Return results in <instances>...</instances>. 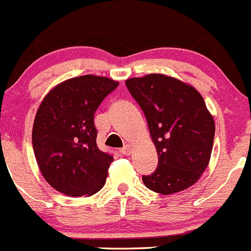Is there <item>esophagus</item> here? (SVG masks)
<instances>
[{
	"label": "esophagus",
	"mask_w": 251,
	"mask_h": 251,
	"mask_svg": "<svg viewBox=\"0 0 251 251\" xmlns=\"http://www.w3.org/2000/svg\"><path fill=\"white\" fill-rule=\"evenodd\" d=\"M121 152H123L124 155H130V154H131V147H130V145H125V147L121 149Z\"/></svg>",
	"instance_id": "obj_1"
}]
</instances>
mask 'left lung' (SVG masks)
Here are the masks:
<instances>
[{
  "label": "left lung",
  "mask_w": 251,
  "mask_h": 251,
  "mask_svg": "<svg viewBox=\"0 0 251 251\" xmlns=\"http://www.w3.org/2000/svg\"><path fill=\"white\" fill-rule=\"evenodd\" d=\"M128 92L147 117L158 152V168L144 184L160 195L193 186L210 163L213 117L195 87L164 74L126 80Z\"/></svg>",
  "instance_id": "left-lung-1"
}]
</instances>
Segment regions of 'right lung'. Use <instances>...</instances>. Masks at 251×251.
<instances>
[{"label": "right lung", "mask_w": 251, "mask_h": 251, "mask_svg": "<svg viewBox=\"0 0 251 251\" xmlns=\"http://www.w3.org/2000/svg\"><path fill=\"white\" fill-rule=\"evenodd\" d=\"M119 86L99 75L71 78L54 87L39 106L32 148L43 177L60 193L92 196L104 186L113 156L99 149L96 110Z\"/></svg>", "instance_id": "right-lung-1"}]
</instances>
